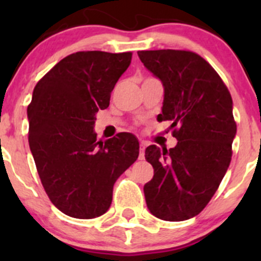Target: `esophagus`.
<instances>
[{
    "label": "esophagus",
    "mask_w": 261,
    "mask_h": 261,
    "mask_svg": "<svg viewBox=\"0 0 261 261\" xmlns=\"http://www.w3.org/2000/svg\"><path fill=\"white\" fill-rule=\"evenodd\" d=\"M145 147H146V143L145 141L141 140L140 141V154H139V159L140 160L145 159Z\"/></svg>",
    "instance_id": "1"
}]
</instances>
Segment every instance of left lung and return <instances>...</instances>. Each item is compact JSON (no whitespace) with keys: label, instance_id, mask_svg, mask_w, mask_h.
I'll list each match as a JSON object with an SVG mask.
<instances>
[{"label":"left lung","instance_id":"8db88e82","mask_svg":"<svg viewBox=\"0 0 261 261\" xmlns=\"http://www.w3.org/2000/svg\"><path fill=\"white\" fill-rule=\"evenodd\" d=\"M162 81L164 101L158 121H172L177 145H150L145 159L154 177L144 186L149 211L164 221H184L207 206L232 156L236 122L232 98L220 75L198 54L186 50L138 51Z\"/></svg>","mask_w":261,"mask_h":261}]
</instances>
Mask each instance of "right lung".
<instances>
[{"mask_svg":"<svg viewBox=\"0 0 261 261\" xmlns=\"http://www.w3.org/2000/svg\"><path fill=\"white\" fill-rule=\"evenodd\" d=\"M131 58L130 51L74 53L34 88L29 145L50 201L70 217L88 220L106 213L115 181L139 156L133 134L102 141L93 130L96 114L109 107Z\"/></svg>","mask_w":261,"mask_h":261,"instance_id":"1","label":"right lung"}]
</instances>
